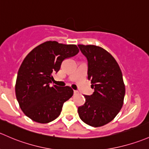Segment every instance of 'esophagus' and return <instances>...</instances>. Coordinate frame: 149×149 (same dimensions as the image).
I'll return each mask as SVG.
<instances>
[{
    "mask_svg": "<svg viewBox=\"0 0 149 149\" xmlns=\"http://www.w3.org/2000/svg\"><path fill=\"white\" fill-rule=\"evenodd\" d=\"M73 93H74V95L78 94V93H79V91H73Z\"/></svg>",
    "mask_w": 149,
    "mask_h": 149,
    "instance_id": "1",
    "label": "esophagus"
}]
</instances>
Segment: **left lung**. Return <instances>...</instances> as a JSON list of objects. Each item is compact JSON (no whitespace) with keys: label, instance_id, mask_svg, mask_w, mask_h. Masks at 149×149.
Listing matches in <instances>:
<instances>
[{"label":"left lung","instance_id":"left-lung-1","mask_svg":"<svg viewBox=\"0 0 149 149\" xmlns=\"http://www.w3.org/2000/svg\"><path fill=\"white\" fill-rule=\"evenodd\" d=\"M88 60V78L95 91L85 95V103L78 109L81 119L100 127L113 120L123 104L125 84L122 72L112 55L100 46L79 44Z\"/></svg>","mask_w":149,"mask_h":149}]
</instances>
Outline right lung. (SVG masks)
<instances>
[{
	"label": "right lung",
	"instance_id": "obj_1",
	"mask_svg": "<svg viewBox=\"0 0 149 149\" xmlns=\"http://www.w3.org/2000/svg\"><path fill=\"white\" fill-rule=\"evenodd\" d=\"M79 52L76 45L48 40L26 56L18 72L15 95L24 114L34 121L47 123L58 117L64 102L73 94L70 86L50 84L65 59Z\"/></svg>",
	"mask_w": 149,
	"mask_h": 149
}]
</instances>
